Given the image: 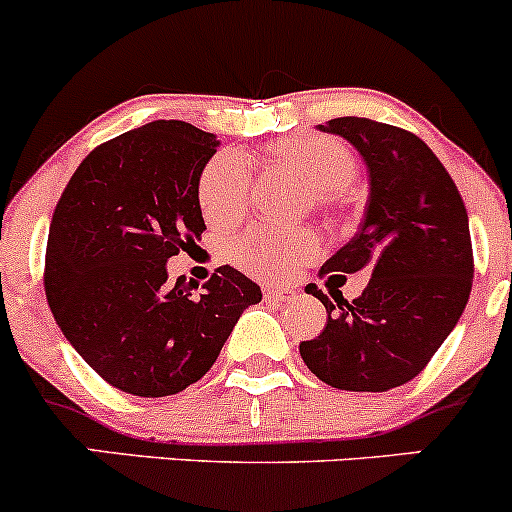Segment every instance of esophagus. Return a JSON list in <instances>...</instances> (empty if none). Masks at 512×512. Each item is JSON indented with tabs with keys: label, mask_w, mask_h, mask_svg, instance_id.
<instances>
[{
	"label": "esophagus",
	"mask_w": 512,
	"mask_h": 512,
	"mask_svg": "<svg viewBox=\"0 0 512 512\" xmlns=\"http://www.w3.org/2000/svg\"><path fill=\"white\" fill-rule=\"evenodd\" d=\"M262 294H265V299H270V302H292L294 297H297V292L289 287H272L267 285L262 289Z\"/></svg>",
	"instance_id": "esophagus-1"
}]
</instances>
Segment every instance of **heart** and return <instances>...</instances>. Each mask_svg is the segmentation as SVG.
Segmentation results:
<instances>
[{"label": "heart", "mask_w": 512, "mask_h": 512, "mask_svg": "<svg viewBox=\"0 0 512 512\" xmlns=\"http://www.w3.org/2000/svg\"><path fill=\"white\" fill-rule=\"evenodd\" d=\"M275 168L312 185L314 200L332 208L344 200L347 185L356 178V156L347 143L317 133H294L267 146ZM198 200L210 225H230L245 215L250 203V173L235 153L210 158L198 180ZM319 252L312 230H282L257 225L230 245V260L257 277H285Z\"/></svg>", "instance_id": "1"}]
</instances>
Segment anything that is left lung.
I'll use <instances>...</instances> for the list:
<instances>
[{
    "instance_id": "left-lung-1",
    "label": "left lung",
    "mask_w": 512,
    "mask_h": 512,
    "mask_svg": "<svg viewBox=\"0 0 512 512\" xmlns=\"http://www.w3.org/2000/svg\"><path fill=\"white\" fill-rule=\"evenodd\" d=\"M319 131L359 151L369 200L359 230L319 275L366 270L369 285L338 304L309 285L327 307L317 339L299 344L317 379L342 391H389L421 374L461 319L473 285L468 213L436 153L404 128L371 118H332ZM334 294V292H332Z\"/></svg>"
}]
</instances>
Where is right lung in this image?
Masks as SVG:
<instances>
[{"instance_id": "right-lung-1", "label": "right lung", "mask_w": 512, "mask_h": 512, "mask_svg": "<svg viewBox=\"0 0 512 512\" xmlns=\"http://www.w3.org/2000/svg\"><path fill=\"white\" fill-rule=\"evenodd\" d=\"M220 141L153 121L94 148L56 203L44 289L81 359L133 396L178 394L208 374L260 287L223 265L200 297L165 262L205 230L198 180Z\"/></svg>"}]
</instances>
